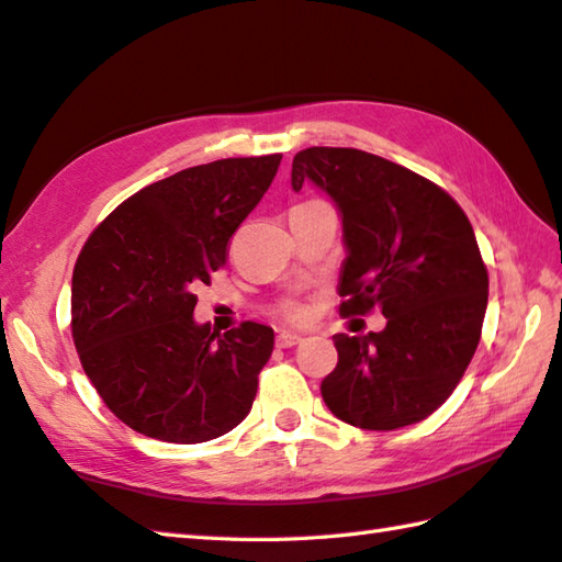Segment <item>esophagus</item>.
Instances as JSON below:
<instances>
[{
  "label": "esophagus",
  "instance_id": "34e87169",
  "mask_svg": "<svg viewBox=\"0 0 562 562\" xmlns=\"http://www.w3.org/2000/svg\"><path fill=\"white\" fill-rule=\"evenodd\" d=\"M302 342L300 333H290V330H282L278 336V348H294V345Z\"/></svg>",
  "mask_w": 562,
  "mask_h": 562
}]
</instances>
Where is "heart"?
Segmentation results:
<instances>
[{"instance_id": "obj_1", "label": "heart", "mask_w": 562, "mask_h": 562, "mask_svg": "<svg viewBox=\"0 0 562 562\" xmlns=\"http://www.w3.org/2000/svg\"><path fill=\"white\" fill-rule=\"evenodd\" d=\"M280 314L288 318V321H302L306 314H304V308L300 306V304H284L282 308H280Z\"/></svg>"}]
</instances>
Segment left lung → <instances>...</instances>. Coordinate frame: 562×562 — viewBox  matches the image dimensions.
<instances>
[{"label":"left lung","mask_w":562,"mask_h":562,"mask_svg":"<svg viewBox=\"0 0 562 562\" xmlns=\"http://www.w3.org/2000/svg\"><path fill=\"white\" fill-rule=\"evenodd\" d=\"M312 181L336 202L348 258L340 316L381 308L386 328L333 336L338 364L321 384L330 413L362 429H398L432 415L479 348L487 268L459 202L376 154L308 147L292 188Z\"/></svg>","instance_id":"obj_1"}]
</instances>
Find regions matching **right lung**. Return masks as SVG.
I'll return each mask as SVG.
<instances>
[{
  "mask_svg": "<svg viewBox=\"0 0 562 562\" xmlns=\"http://www.w3.org/2000/svg\"><path fill=\"white\" fill-rule=\"evenodd\" d=\"M282 154L220 159L142 188L83 244L71 274V338L109 411L135 432L198 445L248 415L272 328L220 336L195 324V288L270 188Z\"/></svg>",
  "mask_w": 562,
  "mask_h": 562,
  "instance_id": "1",
  "label": "right lung"
}]
</instances>
